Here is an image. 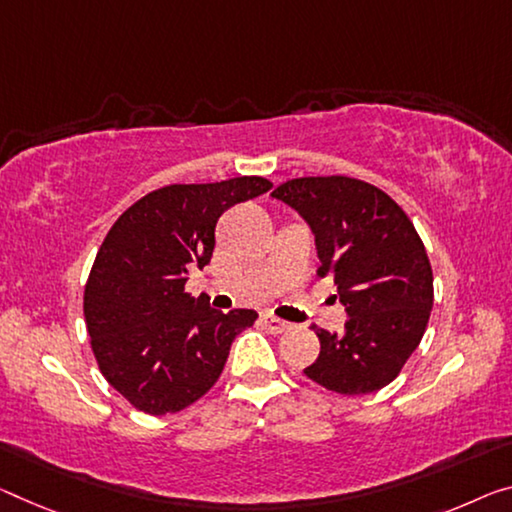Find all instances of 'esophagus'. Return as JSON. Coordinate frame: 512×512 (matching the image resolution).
<instances>
[{"mask_svg":"<svg viewBox=\"0 0 512 512\" xmlns=\"http://www.w3.org/2000/svg\"><path fill=\"white\" fill-rule=\"evenodd\" d=\"M261 322H263V327L267 329V332H272V334H283V332H288L290 327H293V325H290V322L281 320L277 316H272V313H263Z\"/></svg>","mask_w":512,"mask_h":512,"instance_id":"esophagus-1","label":"esophagus"}]
</instances>
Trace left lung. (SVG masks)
<instances>
[{
    "label": "left lung",
    "instance_id": "8db88e82",
    "mask_svg": "<svg viewBox=\"0 0 512 512\" xmlns=\"http://www.w3.org/2000/svg\"><path fill=\"white\" fill-rule=\"evenodd\" d=\"M274 199L309 222L318 247V277H332L348 311L345 332L320 338L309 380L343 396L387 387L426 334L432 267L405 210L387 192L350 176H306L281 183Z\"/></svg>",
    "mask_w": 512,
    "mask_h": 512
}]
</instances>
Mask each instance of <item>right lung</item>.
<instances>
[{
	"instance_id": "add662e5",
	"label": "right lung",
	"mask_w": 512,
	"mask_h": 512,
	"mask_svg": "<svg viewBox=\"0 0 512 512\" xmlns=\"http://www.w3.org/2000/svg\"><path fill=\"white\" fill-rule=\"evenodd\" d=\"M270 187L261 176L160 187L102 240L84 320L100 373L135 410L162 416L196 403L222 375L233 338L254 325L256 311H215L185 283L210 263L217 219Z\"/></svg>"
}]
</instances>
